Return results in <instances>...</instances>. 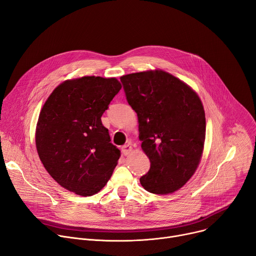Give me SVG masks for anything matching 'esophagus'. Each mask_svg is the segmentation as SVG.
<instances>
[{"label": "esophagus", "instance_id": "1", "mask_svg": "<svg viewBox=\"0 0 256 256\" xmlns=\"http://www.w3.org/2000/svg\"><path fill=\"white\" fill-rule=\"evenodd\" d=\"M131 152H132V146H131L130 144H125V146H122V152H123L125 156L129 154Z\"/></svg>", "mask_w": 256, "mask_h": 256}]
</instances>
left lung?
Wrapping results in <instances>:
<instances>
[{"label": "left lung", "instance_id": "1", "mask_svg": "<svg viewBox=\"0 0 256 256\" xmlns=\"http://www.w3.org/2000/svg\"><path fill=\"white\" fill-rule=\"evenodd\" d=\"M120 78L138 118L140 140L150 162L140 180L142 186L156 194L180 190L194 173L204 148L206 119L198 94L161 70Z\"/></svg>", "mask_w": 256, "mask_h": 256}]
</instances>
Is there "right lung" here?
Segmentation results:
<instances>
[{"instance_id":"obj_1","label":"right lung","mask_w":256,"mask_h":256,"mask_svg":"<svg viewBox=\"0 0 256 256\" xmlns=\"http://www.w3.org/2000/svg\"><path fill=\"white\" fill-rule=\"evenodd\" d=\"M122 86L116 78L82 76L57 86L38 116L36 146L45 169L62 188L89 196L108 182L121 152L102 116Z\"/></svg>"}]
</instances>
